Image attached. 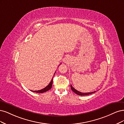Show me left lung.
<instances>
[{
	"mask_svg": "<svg viewBox=\"0 0 124 124\" xmlns=\"http://www.w3.org/2000/svg\"><path fill=\"white\" fill-rule=\"evenodd\" d=\"M70 88H71V90H72L75 93H76V94L78 95H80V96H84V95H88L89 94H92L93 93H95L96 92V91H94V92H90V93H81L80 92H79L77 90H76V89H75L73 86L70 85Z\"/></svg>",
	"mask_w": 124,
	"mask_h": 124,
	"instance_id": "left-lung-1",
	"label": "left lung"
}]
</instances>
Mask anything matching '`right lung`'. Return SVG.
I'll return each mask as SVG.
<instances>
[{"instance_id":"add662e5","label":"right lung","mask_w":124,"mask_h":124,"mask_svg":"<svg viewBox=\"0 0 124 124\" xmlns=\"http://www.w3.org/2000/svg\"><path fill=\"white\" fill-rule=\"evenodd\" d=\"M55 74V73H54ZM53 79H51V80L50 81V82L49 83V84L47 86H46L45 88H44L41 90H38V91H32L33 92H35V93H44L45 92H47V91L49 90L50 89H51V87H52V85H53Z\"/></svg>"}]
</instances>
